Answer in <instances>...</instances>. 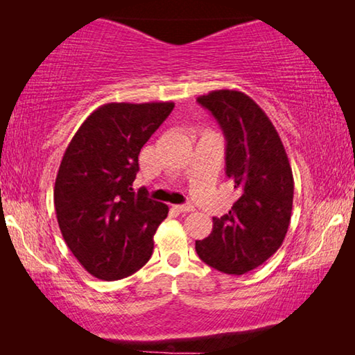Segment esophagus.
Returning a JSON list of instances; mask_svg holds the SVG:
<instances>
[{"label":"esophagus","mask_w":355,"mask_h":355,"mask_svg":"<svg viewBox=\"0 0 355 355\" xmlns=\"http://www.w3.org/2000/svg\"><path fill=\"white\" fill-rule=\"evenodd\" d=\"M173 209H177L178 213H189V211H192V209H194V207L189 205V203H188V205H175V207H173Z\"/></svg>","instance_id":"1"}]
</instances>
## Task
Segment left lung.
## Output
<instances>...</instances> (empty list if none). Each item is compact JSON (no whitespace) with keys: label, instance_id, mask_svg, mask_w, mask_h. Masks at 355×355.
<instances>
[{"label":"left lung","instance_id":"8db88e82","mask_svg":"<svg viewBox=\"0 0 355 355\" xmlns=\"http://www.w3.org/2000/svg\"><path fill=\"white\" fill-rule=\"evenodd\" d=\"M197 101L224 131L225 173L239 197L227 214L213 218L211 233L196 241V252L208 266L241 275L284 243L293 209V171L277 130L249 95L222 89Z\"/></svg>","mask_w":355,"mask_h":355}]
</instances>
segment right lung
Masks as SVG:
<instances>
[{
    "label": "right lung",
    "mask_w": 355,
    "mask_h": 355,
    "mask_svg": "<svg viewBox=\"0 0 355 355\" xmlns=\"http://www.w3.org/2000/svg\"><path fill=\"white\" fill-rule=\"evenodd\" d=\"M172 101L106 103L84 120L62 156L55 183L59 228L89 274L119 280L146 264L169 207L133 189L139 156L172 112Z\"/></svg>",
    "instance_id": "add662e5"
}]
</instances>
